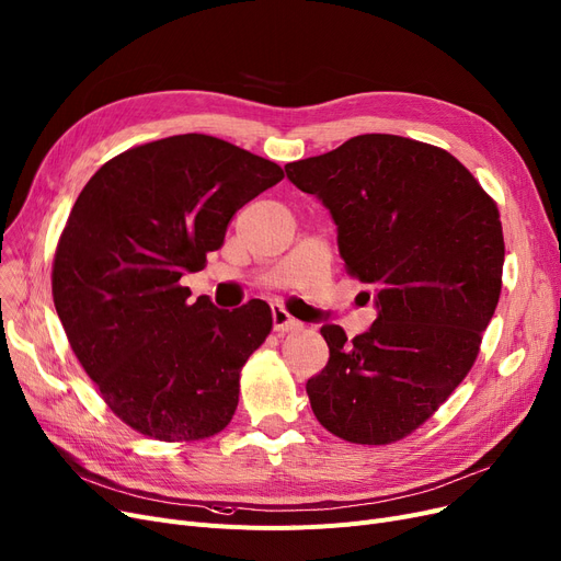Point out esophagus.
<instances>
[{"label": "esophagus", "instance_id": "34e87169", "mask_svg": "<svg viewBox=\"0 0 561 561\" xmlns=\"http://www.w3.org/2000/svg\"><path fill=\"white\" fill-rule=\"evenodd\" d=\"M273 328L275 332H298L302 330V323L294 319L282 305H273Z\"/></svg>", "mask_w": 561, "mask_h": 561}]
</instances>
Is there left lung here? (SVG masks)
I'll return each mask as SVG.
<instances>
[{
  "instance_id": "left-lung-1",
  "label": "left lung",
  "mask_w": 561,
  "mask_h": 561,
  "mask_svg": "<svg viewBox=\"0 0 561 561\" xmlns=\"http://www.w3.org/2000/svg\"><path fill=\"white\" fill-rule=\"evenodd\" d=\"M284 169L330 210L346 271L378 309L353 341L321 328L330 359L307 380L313 415L355 445L397 443L479 355L502 290L497 204L451 153L399 135H357Z\"/></svg>"
}]
</instances>
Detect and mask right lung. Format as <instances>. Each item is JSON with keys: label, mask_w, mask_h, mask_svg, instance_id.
<instances>
[{"label": "right lung", "mask_w": 561, "mask_h": 561, "mask_svg": "<svg viewBox=\"0 0 561 561\" xmlns=\"http://www.w3.org/2000/svg\"><path fill=\"white\" fill-rule=\"evenodd\" d=\"M282 179L279 164L190 133L124 151L80 192L55 252V307L87 376L141 435L190 443L231 422L273 311L190 302L181 277L204 271L236 210Z\"/></svg>", "instance_id": "add662e5"}]
</instances>
